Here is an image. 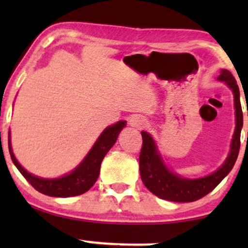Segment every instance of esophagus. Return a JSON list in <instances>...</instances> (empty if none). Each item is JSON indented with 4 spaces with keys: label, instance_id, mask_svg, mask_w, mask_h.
<instances>
[{
    "label": "esophagus",
    "instance_id": "34e87169",
    "mask_svg": "<svg viewBox=\"0 0 248 248\" xmlns=\"http://www.w3.org/2000/svg\"><path fill=\"white\" fill-rule=\"evenodd\" d=\"M130 125L132 127L142 128L145 125V121L143 120V117H142V116H139V115H134V116L131 117Z\"/></svg>",
    "mask_w": 248,
    "mask_h": 248
}]
</instances>
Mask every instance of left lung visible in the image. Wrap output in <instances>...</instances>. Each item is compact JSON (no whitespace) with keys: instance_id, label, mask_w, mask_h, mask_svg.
<instances>
[{"instance_id":"left-lung-1","label":"left lung","mask_w":248,"mask_h":248,"mask_svg":"<svg viewBox=\"0 0 248 248\" xmlns=\"http://www.w3.org/2000/svg\"><path fill=\"white\" fill-rule=\"evenodd\" d=\"M218 80L225 82L232 91L235 107V132L230 142V150L226 160L220 167L208 176L200 178H186L176 174L165 164L158 145L150 133L142 131L140 154V175L149 191L158 198L172 202H193L209 194L219 183L229 174L238 157L240 148V132L243 127V110L239 99V88L232 74L228 70L220 71Z\"/></svg>"}]
</instances>
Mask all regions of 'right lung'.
<instances>
[{
	"label": "right lung",
	"mask_w": 248,
	"mask_h": 248,
	"mask_svg": "<svg viewBox=\"0 0 248 248\" xmlns=\"http://www.w3.org/2000/svg\"><path fill=\"white\" fill-rule=\"evenodd\" d=\"M126 126V121H118L101 132L83 160L73 170L57 178H44L30 174L16 160L11 145V133L9 132V152L13 164L23 177L43 194L54 198H70L81 195L93 187L100 172L101 161L116 142L118 134Z\"/></svg>",
	"instance_id": "right-lung-1"
}]
</instances>
